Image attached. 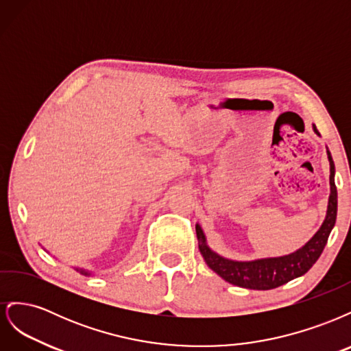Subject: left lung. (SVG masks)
<instances>
[{
    "mask_svg": "<svg viewBox=\"0 0 351 351\" xmlns=\"http://www.w3.org/2000/svg\"><path fill=\"white\" fill-rule=\"evenodd\" d=\"M313 130L316 134H319L315 125ZM326 154L329 159V173H331L329 174L331 193H329L328 199L326 217L322 222L321 228L316 231V234L307 241L302 249L278 258H265L247 262L231 261L219 256L218 253H215L208 246L204 231H202L199 224H196L199 250L208 267L214 272H217L219 277L222 280H226L227 282L250 290L277 289V287L297 277H302V275L309 271L313 267V263L319 259L321 253L324 252L329 232L334 228L337 219V187L334 182L335 167L331 152L326 151Z\"/></svg>",
    "mask_w": 351,
    "mask_h": 351,
    "instance_id": "8db88e82",
    "label": "left lung"
}]
</instances>
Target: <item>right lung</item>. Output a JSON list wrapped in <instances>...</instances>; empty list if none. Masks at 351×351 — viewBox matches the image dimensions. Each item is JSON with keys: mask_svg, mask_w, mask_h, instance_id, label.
Here are the masks:
<instances>
[{"mask_svg": "<svg viewBox=\"0 0 351 351\" xmlns=\"http://www.w3.org/2000/svg\"><path fill=\"white\" fill-rule=\"evenodd\" d=\"M74 269H76L77 272H80L82 275H86V277H89V275L92 274V272H89V271H86V269H83V268H74Z\"/></svg>", "mask_w": 351, "mask_h": 351, "instance_id": "obj_1", "label": "right lung"}]
</instances>
